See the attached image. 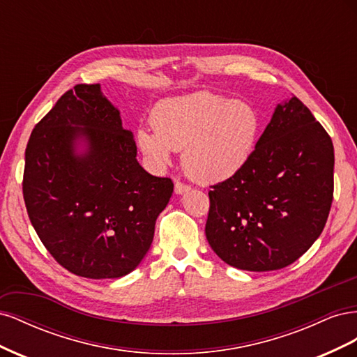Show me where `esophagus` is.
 <instances>
[{
  "label": "esophagus",
  "instance_id": "1",
  "mask_svg": "<svg viewBox=\"0 0 357 357\" xmlns=\"http://www.w3.org/2000/svg\"><path fill=\"white\" fill-rule=\"evenodd\" d=\"M174 188H176V193H178V195H183V193H186V192L190 190V186L185 185V183H181L180 180H176Z\"/></svg>",
  "mask_w": 357,
  "mask_h": 357
}]
</instances>
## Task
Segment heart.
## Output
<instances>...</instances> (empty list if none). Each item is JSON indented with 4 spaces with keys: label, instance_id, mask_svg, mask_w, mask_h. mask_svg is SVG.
<instances>
[{
    "label": "heart",
    "instance_id": "heart-1",
    "mask_svg": "<svg viewBox=\"0 0 357 357\" xmlns=\"http://www.w3.org/2000/svg\"><path fill=\"white\" fill-rule=\"evenodd\" d=\"M139 128L137 143L158 165L183 150V168L201 183L235 176L250 160L262 129L257 109L247 101L199 91L162 100Z\"/></svg>",
    "mask_w": 357,
    "mask_h": 357
}]
</instances>
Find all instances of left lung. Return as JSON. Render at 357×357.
Listing matches in <instances>:
<instances>
[{"label": "left lung", "mask_w": 357, "mask_h": 357, "mask_svg": "<svg viewBox=\"0 0 357 357\" xmlns=\"http://www.w3.org/2000/svg\"><path fill=\"white\" fill-rule=\"evenodd\" d=\"M333 164L332 139L302 101L278 104L245 167L208 192L214 253L245 271L294 264L326 225Z\"/></svg>", "instance_id": "1"}]
</instances>
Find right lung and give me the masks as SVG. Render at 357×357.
<instances>
[{
    "label": "right lung",
    "mask_w": 357,
    "mask_h": 357,
    "mask_svg": "<svg viewBox=\"0 0 357 357\" xmlns=\"http://www.w3.org/2000/svg\"><path fill=\"white\" fill-rule=\"evenodd\" d=\"M84 137L89 150L73 152ZM131 131L100 84H75L32 129L25 150L29 220L55 261L86 278L131 273L174 190L137 162Z\"/></svg>",
    "instance_id": "1"
}]
</instances>
